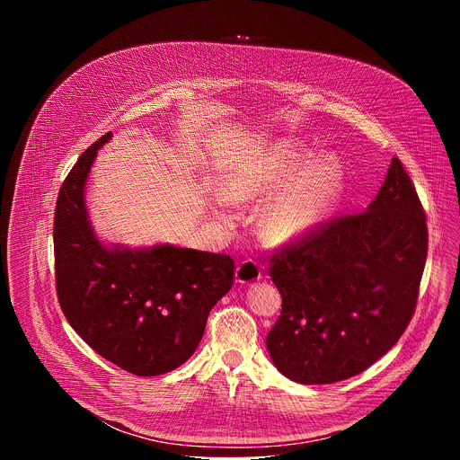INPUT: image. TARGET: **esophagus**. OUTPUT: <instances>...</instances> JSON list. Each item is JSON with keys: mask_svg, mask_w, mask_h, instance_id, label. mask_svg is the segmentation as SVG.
<instances>
[{"mask_svg": "<svg viewBox=\"0 0 460 460\" xmlns=\"http://www.w3.org/2000/svg\"><path fill=\"white\" fill-rule=\"evenodd\" d=\"M261 277V270L254 260H243L236 268V282L242 286H251L258 282Z\"/></svg>", "mask_w": 460, "mask_h": 460, "instance_id": "34e87169", "label": "esophagus"}]
</instances>
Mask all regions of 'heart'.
Returning a JSON list of instances; mask_svg holds the SVG:
<instances>
[{
	"mask_svg": "<svg viewBox=\"0 0 460 460\" xmlns=\"http://www.w3.org/2000/svg\"><path fill=\"white\" fill-rule=\"evenodd\" d=\"M298 149L280 147L231 171L220 187L226 202L242 204L275 192L260 215V233L271 243H288L316 231L335 211L341 196V165L332 156L313 162Z\"/></svg>",
	"mask_w": 460,
	"mask_h": 460,
	"instance_id": "heart-1",
	"label": "heart"
}]
</instances>
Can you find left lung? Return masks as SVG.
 <instances>
[{"label":"left lung","instance_id":"obj_1","mask_svg":"<svg viewBox=\"0 0 460 460\" xmlns=\"http://www.w3.org/2000/svg\"><path fill=\"white\" fill-rule=\"evenodd\" d=\"M426 256V213L393 158L367 211L327 220L271 256L282 311L266 344L277 369L300 384L367 369L406 332Z\"/></svg>","mask_w":460,"mask_h":460}]
</instances>
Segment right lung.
<instances>
[{
	"instance_id": "add662e5",
	"label": "right lung",
	"mask_w": 460,
	"mask_h": 460,
	"mask_svg": "<svg viewBox=\"0 0 460 460\" xmlns=\"http://www.w3.org/2000/svg\"><path fill=\"white\" fill-rule=\"evenodd\" d=\"M94 142L65 178L54 215L56 293L73 330L105 360L156 376L181 366L200 344L209 311L231 289L229 254L169 243L128 249L103 245L84 192Z\"/></svg>"
}]
</instances>
